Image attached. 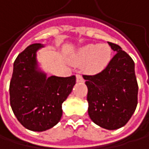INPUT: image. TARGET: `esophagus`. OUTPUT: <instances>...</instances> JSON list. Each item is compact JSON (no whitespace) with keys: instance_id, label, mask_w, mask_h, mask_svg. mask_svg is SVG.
<instances>
[{"instance_id":"obj_1","label":"esophagus","mask_w":149,"mask_h":149,"mask_svg":"<svg viewBox=\"0 0 149 149\" xmlns=\"http://www.w3.org/2000/svg\"><path fill=\"white\" fill-rule=\"evenodd\" d=\"M76 77H77V83H82V82L84 81V78H83V77H82V75L77 74Z\"/></svg>"}]
</instances>
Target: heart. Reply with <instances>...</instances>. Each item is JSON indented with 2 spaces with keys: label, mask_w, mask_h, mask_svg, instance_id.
<instances>
[{
  "label": "heart",
  "mask_w": 149,
  "mask_h": 149,
  "mask_svg": "<svg viewBox=\"0 0 149 149\" xmlns=\"http://www.w3.org/2000/svg\"><path fill=\"white\" fill-rule=\"evenodd\" d=\"M112 51L105 44H89L80 48L75 55L74 60L78 64L85 63L88 72L95 74L104 70L111 60Z\"/></svg>",
  "instance_id": "1"
}]
</instances>
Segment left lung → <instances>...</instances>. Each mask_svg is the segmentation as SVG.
<instances>
[{
	"label": "left lung",
	"instance_id": "8db88e82",
	"mask_svg": "<svg viewBox=\"0 0 149 149\" xmlns=\"http://www.w3.org/2000/svg\"><path fill=\"white\" fill-rule=\"evenodd\" d=\"M108 66L95 75H84L88 88V114L97 125L109 130L123 127L137 106L138 84L131 57L116 44Z\"/></svg>",
	"mask_w": 149,
	"mask_h": 149
}]
</instances>
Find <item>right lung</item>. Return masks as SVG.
Returning <instances> with one entry per match:
<instances>
[{"label":"right lung","instance_id":"1","mask_svg":"<svg viewBox=\"0 0 149 149\" xmlns=\"http://www.w3.org/2000/svg\"><path fill=\"white\" fill-rule=\"evenodd\" d=\"M41 44L27 46L16 58L9 85L10 105L18 121L27 130L45 131L62 116V104L76 84L74 75L60 77L38 70L36 52Z\"/></svg>","mask_w":149,"mask_h":149}]
</instances>
